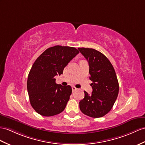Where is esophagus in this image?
Returning <instances> with one entry per match:
<instances>
[{
  "label": "esophagus",
  "mask_w": 145,
  "mask_h": 145,
  "mask_svg": "<svg viewBox=\"0 0 145 145\" xmlns=\"http://www.w3.org/2000/svg\"><path fill=\"white\" fill-rule=\"evenodd\" d=\"M77 89L76 87H72V91H76Z\"/></svg>",
  "instance_id": "1"
}]
</instances>
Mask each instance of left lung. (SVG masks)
<instances>
[{"instance_id":"obj_1","label":"left lung","mask_w":145,"mask_h":145,"mask_svg":"<svg viewBox=\"0 0 145 145\" xmlns=\"http://www.w3.org/2000/svg\"><path fill=\"white\" fill-rule=\"evenodd\" d=\"M89 65L92 93L84 91L79 102L82 113L91 118L103 117L110 111L119 93V83L115 70L106 56L93 48H78Z\"/></svg>"}]
</instances>
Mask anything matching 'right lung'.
Listing matches in <instances>:
<instances>
[{
  "label": "right lung",
  "mask_w": 145,
  "mask_h": 145,
  "mask_svg": "<svg viewBox=\"0 0 145 145\" xmlns=\"http://www.w3.org/2000/svg\"><path fill=\"white\" fill-rule=\"evenodd\" d=\"M79 53L74 47L56 45L45 50L30 70L27 89L30 103L37 113L53 116L64 110L72 93L70 86L56 84L55 77Z\"/></svg>",
  "instance_id": "right-lung-1"
}]
</instances>
